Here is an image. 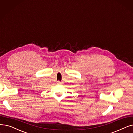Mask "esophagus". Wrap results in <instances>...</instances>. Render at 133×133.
Segmentation results:
<instances>
[{"mask_svg":"<svg viewBox=\"0 0 133 133\" xmlns=\"http://www.w3.org/2000/svg\"><path fill=\"white\" fill-rule=\"evenodd\" d=\"M63 83V82H57V84H62Z\"/></svg>","mask_w":133,"mask_h":133,"instance_id":"obj_1","label":"esophagus"}]
</instances>
